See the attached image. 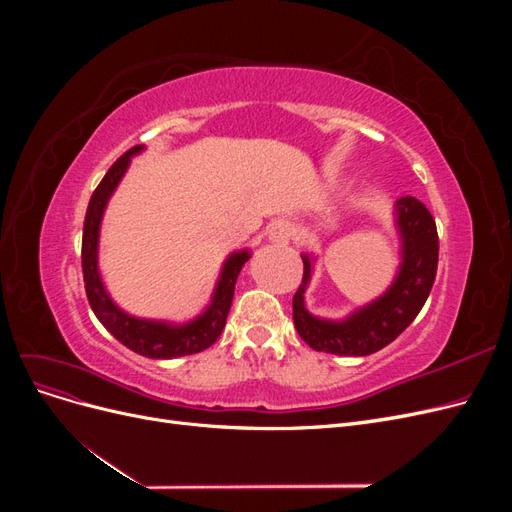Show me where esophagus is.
<instances>
[{
  "label": "esophagus",
  "instance_id": "34e87169",
  "mask_svg": "<svg viewBox=\"0 0 512 512\" xmlns=\"http://www.w3.org/2000/svg\"><path fill=\"white\" fill-rule=\"evenodd\" d=\"M292 224L286 222V220H277L269 226V239L271 241H277V243H288L290 237H292Z\"/></svg>",
  "mask_w": 512,
  "mask_h": 512
}]
</instances>
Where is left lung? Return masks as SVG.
<instances>
[{
  "instance_id": "obj_1",
  "label": "left lung",
  "mask_w": 512,
  "mask_h": 512,
  "mask_svg": "<svg viewBox=\"0 0 512 512\" xmlns=\"http://www.w3.org/2000/svg\"><path fill=\"white\" fill-rule=\"evenodd\" d=\"M397 226L404 243V262L384 297L354 312L348 320L314 318L305 309L303 292L312 262L303 256V282L292 297V318L303 342L318 352L365 356L389 346L421 312L438 271V230L429 209L412 196L397 200Z\"/></svg>"
}]
</instances>
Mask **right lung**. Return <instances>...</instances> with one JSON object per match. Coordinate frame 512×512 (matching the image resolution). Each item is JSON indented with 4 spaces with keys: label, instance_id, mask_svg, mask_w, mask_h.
Here are the masks:
<instances>
[{
    "label": "right lung",
    "instance_id": "add662e5",
    "mask_svg": "<svg viewBox=\"0 0 512 512\" xmlns=\"http://www.w3.org/2000/svg\"><path fill=\"white\" fill-rule=\"evenodd\" d=\"M143 147L136 145L128 149L123 156L108 168V173L100 181L98 188L89 198V207L85 213L83 224V247H81V260H83V280H85V292L91 309L98 316V320L104 324L115 339L149 359H175V356L196 354L207 350L211 344H215L226 327V318L232 305V297H235V284L237 275L243 269V265L250 260L247 252L232 254L222 269L218 288L211 299V305L203 316L196 320L183 324V327H175V324L153 322V320H138L128 316L126 312L111 301L108 297L98 273V235H100V220L108 198L115 192L119 179L126 173L130 164V158L136 156Z\"/></svg>",
    "mask_w": 512,
    "mask_h": 512
}]
</instances>
